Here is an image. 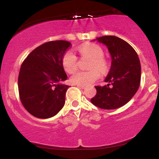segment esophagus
Here are the masks:
<instances>
[{"label":"esophagus","mask_w":159,"mask_h":159,"mask_svg":"<svg viewBox=\"0 0 159 159\" xmlns=\"http://www.w3.org/2000/svg\"><path fill=\"white\" fill-rule=\"evenodd\" d=\"M77 87H78V88H80V89H84L85 88L84 86H82V85H77Z\"/></svg>","instance_id":"esophagus-1"}]
</instances>
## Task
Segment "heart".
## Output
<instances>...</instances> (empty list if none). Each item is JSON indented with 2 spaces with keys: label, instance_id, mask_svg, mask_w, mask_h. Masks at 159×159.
<instances>
[{
  "label": "heart",
  "instance_id": "heart-1",
  "mask_svg": "<svg viewBox=\"0 0 159 159\" xmlns=\"http://www.w3.org/2000/svg\"><path fill=\"white\" fill-rule=\"evenodd\" d=\"M82 57L90 58L87 63L88 71L78 72L70 77V82L73 84L88 86L92 84L100 78V72L106 73L108 69V63L103 57V50L97 45L87 43L78 48ZM62 66L66 72L74 73L78 69L77 57L72 51L66 52L62 57Z\"/></svg>",
  "mask_w": 159,
  "mask_h": 159
}]
</instances>
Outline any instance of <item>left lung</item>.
<instances>
[{"label":"left lung","instance_id":"8db88e82","mask_svg":"<svg viewBox=\"0 0 159 159\" xmlns=\"http://www.w3.org/2000/svg\"><path fill=\"white\" fill-rule=\"evenodd\" d=\"M108 49L111 66L105 82L107 84L96 86V94L91 102L100 108L111 110L129 102L140 86L141 67L134 49L125 40L115 36L96 38Z\"/></svg>","mask_w":159,"mask_h":159}]
</instances>
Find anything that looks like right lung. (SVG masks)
I'll list each match as a JSON object with an SVG mask.
<instances>
[{
    "label": "right lung",
    "instance_id": "add662e5",
    "mask_svg": "<svg viewBox=\"0 0 159 159\" xmlns=\"http://www.w3.org/2000/svg\"><path fill=\"white\" fill-rule=\"evenodd\" d=\"M71 43L66 40L48 42L34 49L21 64L18 85L25 109L36 117L50 118L65 104L69 86L62 57Z\"/></svg>",
    "mask_w": 159,
    "mask_h": 159
}]
</instances>
